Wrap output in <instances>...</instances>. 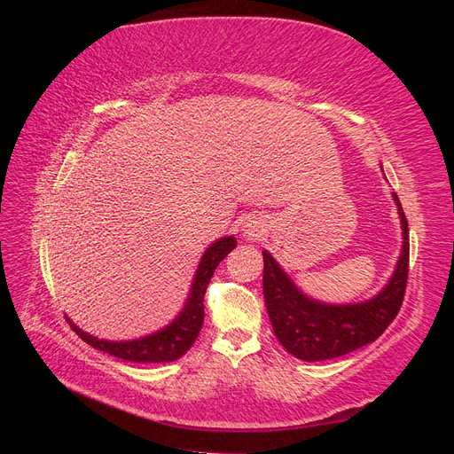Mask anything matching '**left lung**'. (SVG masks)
I'll return each instance as SVG.
<instances>
[{
    "label": "left lung",
    "instance_id": "8db88e82",
    "mask_svg": "<svg viewBox=\"0 0 454 454\" xmlns=\"http://www.w3.org/2000/svg\"><path fill=\"white\" fill-rule=\"evenodd\" d=\"M403 227V250L394 277L371 301L358 305H325L301 294L280 265L263 252V295L269 318L282 347L305 362L332 360L379 339L403 303L409 274V227L394 193Z\"/></svg>",
    "mask_w": 454,
    "mask_h": 454
}]
</instances>
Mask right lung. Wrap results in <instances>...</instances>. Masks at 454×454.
Wrapping results in <instances>:
<instances>
[{
  "mask_svg": "<svg viewBox=\"0 0 454 454\" xmlns=\"http://www.w3.org/2000/svg\"><path fill=\"white\" fill-rule=\"evenodd\" d=\"M235 246H237L235 239L225 237L222 240L214 242L210 248L204 252L185 309L168 327L160 329V332L153 335H147L138 340L109 342L81 332L75 324H72L70 320L67 322L72 324L74 332L83 339L87 345L94 347L96 350L112 354L121 360L138 362V364H164V362H174L177 358H182V356L193 347V342L199 337V332L202 327V322H204L202 301H204L206 287L210 284L212 274L219 265V261H223Z\"/></svg>",
  "mask_w": 454,
  "mask_h": 454,
  "instance_id": "1",
  "label": "right lung"
}]
</instances>
